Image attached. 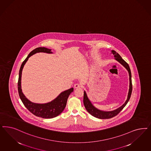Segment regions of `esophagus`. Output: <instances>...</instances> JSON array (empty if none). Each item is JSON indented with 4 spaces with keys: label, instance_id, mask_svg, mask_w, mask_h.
<instances>
[{
    "label": "esophagus",
    "instance_id": "34e87169",
    "mask_svg": "<svg viewBox=\"0 0 151 151\" xmlns=\"http://www.w3.org/2000/svg\"><path fill=\"white\" fill-rule=\"evenodd\" d=\"M82 86V85L81 84H79V83H76V84H74V88H78L81 87Z\"/></svg>",
    "mask_w": 151,
    "mask_h": 151
}]
</instances>
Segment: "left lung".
<instances>
[{
    "label": "left lung",
    "instance_id": "obj_1",
    "mask_svg": "<svg viewBox=\"0 0 151 151\" xmlns=\"http://www.w3.org/2000/svg\"><path fill=\"white\" fill-rule=\"evenodd\" d=\"M112 53L114 55V57H115V59L117 60L118 62L123 65L125 68H126L127 70H128L129 73V91L128 93V96L127 100L125 103L119 108H118L112 111H103L101 110H99L97 108L94 107L91 102L89 101L87 97V95L86 92L84 91V96H83V103L84 107L86 108V110L89 113H90L92 116L94 117H96L99 119H109L111 118L112 117H114L117 116V114L122 111L123 108L126 106L128 102L129 101L131 96L132 91V76L131 69L129 68V65L127 63L126 61H124L121 55L117 53L115 50H112L111 51Z\"/></svg>",
    "mask_w": 151,
    "mask_h": 151
}]
</instances>
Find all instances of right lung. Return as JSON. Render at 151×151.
<instances>
[{
  "instance_id": "obj_1",
  "label": "right lung",
  "mask_w": 151,
  "mask_h": 151,
  "mask_svg": "<svg viewBox=\"0 0 151 151\" xmlns=\"http://www.w3.org/2000/svg\"><path fill=\"white\" fill-rule=\"evenodd\" d=\"M39 52L52 53V52H51V49L44 47H39L35 49L29 54L27 58L25 59L22 64L20 68L19 79L18 82V93L20 98L24 104L25 107L34 115L43 118H53L54 117L58 116L63 111L67 104L68 97L71 93L73 92L74 89L73 88H71L68 90L62 92L57 97L55 98L52 101L44 104L32 102L25 97L23 93L22 92V90L21 88V78L22 70L25 64L27 62L29 57L34 54Z\"/></svg>"
}]
</instances>
